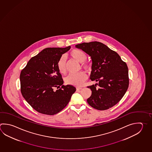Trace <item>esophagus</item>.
Wrapping results in <instances>:
<instances>
[{"label":"esophagus","instance_id":"1","mask_svg":"<svg viewBox=\"0 0 152 152\" xmlns=\"http://www.w3.org/2000/svg\"><path fill=\"white\" fill-rule=\"evenodd\" d=\"M82 88H76V90L77 91H78V90H82Z\"/></svg>","mask_w":152,"mask_h":152}]
</instances>
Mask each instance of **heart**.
<instances>
[{"label":"heart","instance_id":"1","mask_svg":"<svg viewBox=\"0 0 152 152\" xmlns=\"http://www.w3.org/2000/svg\"><path fill=\"white\" fill-rule=\"evenodd\" d=\"M70 56L80 63H82V66L84 69L89 70L90 66L86 60L87 56L85 52L80 49H73L70 52ZM57 68L59 72L62 74L66 73V59L64 56H61L58 61L57 64ZM87 79V75L85 72H81L77 74H71L66 78V82L70 85L75 86H80Z\"/></svg>","mask_w":152,"mask_h":152}]
</instances>
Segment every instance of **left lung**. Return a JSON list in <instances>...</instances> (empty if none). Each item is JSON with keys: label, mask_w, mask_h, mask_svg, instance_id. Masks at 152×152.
<instances>
[{"label": "left lung", "mask_w": 152, "mask_h": 152, "mask_svg": "<svg viewBox=\"0 0 152 152\" xmlns=\"http://www.w3.org/2000/svg\"><path fill=\"white\" fill-rule=\"evenodd\" d=\"M75 47L82 49L91 57L90 78L97 82L88 86L92 91L91 96L87 99L88 103L98 110L112 107L121 99L129 87L126 63L116 52L99 42H84L76 45Z\"/></svg>", "instance_id": "1"}]
</instances>
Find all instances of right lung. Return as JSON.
Wrapping results in <instances>:
<instances>
[{"mask_svg": "<svg viewBox=\"0 0 152 152\" xmlns=\"http://www.w3.org/2000/svg\"><path fill=\"white\" fill-rule=\"evenodd\" d=\"M71 47L44 49L29 61L20 76L21 92L27 102L42 114L54 115L68 104L76 88L63 86L57 62ZM62 86L56 91L57 88Z\"/></svg>", "mask_w": 152, "mask_h": 152, "instance_id": "right-lung-1", "label": "right lung"}]
</instances>
